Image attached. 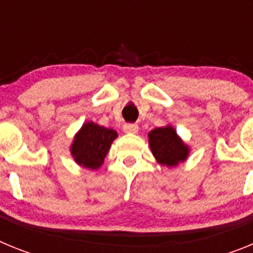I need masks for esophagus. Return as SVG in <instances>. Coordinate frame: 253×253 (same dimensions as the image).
Returning a JSON list of instances; mask_svg holds the SVG:
<instances>
[{"instance_id": "esophagus-1", "label": "esophagus", "mask_w": 253, "mask_h": 253, "mask_svg": "<svg viewBox=\"0 0 253 253\" xmlns=\"http://www.w3.org/2000/svg\"><path fill=\"white\" fill-rule=\"evenodd\" d=\"M124 131L125 133H129V134L138 133V125L137 124H125Z\"/></svg>"}]
</instances>
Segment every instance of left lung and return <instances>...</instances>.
Returning <instances> with one entry per match:
<instances>
[{
    "instance_id": "8db88e82",
    "label": "left lung",
    "mask_w": 253,
    "mask_h": 253,
    "mask_svg": "<svg viewBox=\"0 0 253 253\" xmlns=\"http://www.w3.org/2000/svg\"><path fill=\"white\" fill-rule=\"evenodd\" d=\"M149 146L156 160L167 167L176 166L186 160L189 148L172 126L156 128L148 134Z\"/></svg>"
}]
</instances>
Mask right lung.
Listing matches in <instances>:
<instances>
[{"label": "right lung", "mask_w": 253, "mask_h": 253, "mask_svg": "<svg viewBox=\"0 0 253 253\" xmlns=\"http://www.w3.org/2000/svg\"><path fill=\"white\" fill-rule=\"evenodd\" d=\"M118 137L115 130L88 122L76 134L71 147L75 161L86 169H97L110 149L111 143Z\"/></svg>", "instance_id": "obj_1"}]
</instances>
